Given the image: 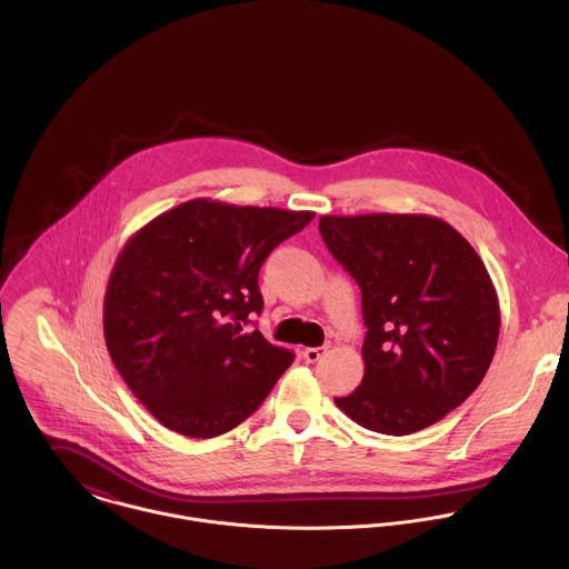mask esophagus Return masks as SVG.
Masks as SVG:
<instances>
[{
    "mask_svg": "<svg viewBox=\"0 0 569 569\" xmlns=\"http://www.w3.org/2000/svg\"><path fill=\"white\" fill-rule=\"evenodd\" d=\"M326 352H328L326 346H320V348H305V350H302V357H305L309 363H316V361H320V359L325 357Z\"/></svg>",
    "mask_w": 569,
    "mask_h": 569,
    "instance_id": "esophagus-1",
    "label": "esophagus"
}]
</instances>
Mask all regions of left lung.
Listing matches in <instances>:
<instances>
[{"instance_id": "8db88e82", "label": "left lung", "mask_w": 569, "mask_h": 569, "mask_svg": "<svg viewBox=\"0 0 569 569\" xmlns=\"http://www.w3.org/2000/svg\"><path fill=\"white\" fill-rule=\"evenodd\" d=\"M320 232L357 280L368 328L363 381L335 406L386 436L462 406L487 375L501 325L478 251L431 214H325Z\"/></svg>"}]
</instances>
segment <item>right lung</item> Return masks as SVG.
I'll use <instances>...</instances> for the list:
<instances>
[{"instance_id":"add662e5","label":"right lung","mask_w":569,"mask_h":569,"mask_svg":"<svg viewBox=\"0 0 569 569\" xmlns=\"http://www.w3.org/2000/svg\"><path fill=\"white\" fill-rule=\"evenodd\" d=\"M313 217L201 197L124 243L104 291V341L129 390L166 429L228 433L293 363L291 350L244 325L262 311V260Z\"/></svg>"}]
</instances>
